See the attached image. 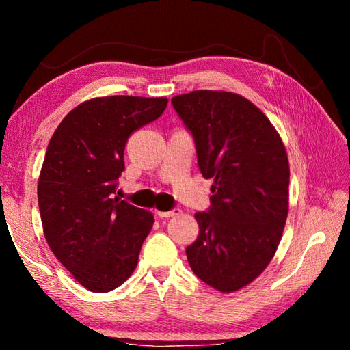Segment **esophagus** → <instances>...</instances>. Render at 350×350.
<instances>
[{
	"instance_id": "obj_1",
	"label": "esophagus",
	"mask_w": 350,
	"mask_h": 350,
	"mask_svg": "<svg viewBox=\"0 0 350 350\" xmlns=\"http://www.w3.org/2000/svg\"><path fill=\"white\" fill-rule=\"evenodd\" d=\"M179 213H180L179 208H173V210H170V211H157V216L159 217H173L176 215H179Z\"/></svg>"
}]
</instances>
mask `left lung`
Returning a JSON list of instances; mask_svg holds the SVG:
<instances>
[{"mask_svg":"<svg viewBox=\"0 0 350 350\" xmlns=\"http://www.w3.org/2000/svg\"><path fill=\"white\" fill-rule=\"evenodd\" d=\"M191 134L198 167L211 185L210 208L196 213L199 236L187 247L189 267L219 292L260 275L280 244L288 211L286 148L264 112L224 91L171 98Z\"/></svg>","mask_w":350,"mask_h":350,"instance_id":"8db88e82","label":"left lung"}]
</instances>
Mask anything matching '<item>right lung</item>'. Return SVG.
Instances as JSON below:
<instances>
[{
	"label": "right lung",
	"instance_id": "add662e5",
	"mask_svg": "<svg viewBox=\"0 0 350 350\" xmlns=\"http://www.w3.org/2000/svg\"><path fill=\"white\" fill-rule=\"evenodd\" d=\"M167 98H92L63 118L47 145L38 206L47 244L83 287L114 290L135 269L154 217L114 198L135 129L162 116Z\"/></svg>",
	"mask_w": 350,
	"mask_h": 350
}]
</instances>
